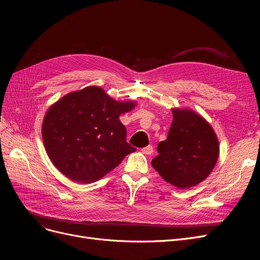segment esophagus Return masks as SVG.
Instances as JSON below:
<instances>
[{"mask_svg": "<svg viewBox=\"0 0 260 260\" xmlns=\"http://www.w3.org/2000/svg\"><path fill=\"white\" fill-rule=\"evenodd\" d=\"M142 153L145 155H151L153 153V146L152 145H147L142 148Z\"/></svg>", "mask_w": 260, "mask_h": 260, "instance_id": "1", "label": "esophagus"}]
</instances>
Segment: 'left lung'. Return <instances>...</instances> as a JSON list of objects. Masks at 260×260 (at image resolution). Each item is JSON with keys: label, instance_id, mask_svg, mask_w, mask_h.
<instances>
[{"label": "left lung", "instance_id": "left-lung-1", "mask_svg": "<svg viewBox=\"0 0 260 260\" xmlns=\"http://www.w3.org/2000/svg\"><path fill=\"white\" fill-rule=\"evenodd\" d=\"M168 137L157 146L153 168L166 182L190 188L205 180L219 157V142L210 123L188 108H172Z\"/></svg>", "mask_w": 260, "mask_h": 260}]
</instances>
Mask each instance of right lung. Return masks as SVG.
<instances>
[{
  "label": "right lung",
  "instance_id": "obj_1",
  "mask_svg": "<svg viewBox=\"0 0 260 260\" xmlns=\"http://www.w3.org/2000/svg\"><path fill=\"white\" fill-rule=\"evenodd\" d=\"M136 105L135 101H116L95 85L62 96L42 122L45 151L54 166L79 183L95 182L111 172L136 151L119 120Z\"/></svg>",
  "mask_w": 260,
  "mask_h": 260
}]
</instances>
